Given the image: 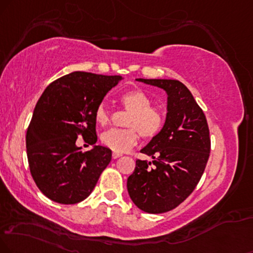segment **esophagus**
Returning <instances> with one entry per match:
<instances>
[{
    "label": "esophagus",
    "mask_w": 253,
    "mask_h": 253,
    "mask_svg": "<svg viewBox=\"0 0 253 253\" xmlns=\"http://www.w3.org/2000/svg\"><path fill=\"white\" fill-rule=\"evenodd\" d=\"M122 156V154H120V152H112V158L114 160H117V158H120Z\"/></svg>",
    "instance_id": "1"
}]
</instances>
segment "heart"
Listing matches in <instances>:
<instances>
[{"label":"heart","mask_w":253,"mask_h":253,"mask_svg":"<svg viewBox=\"0 0 253 253\" xmlns=\"http://www.w3.org/2000/svg\"><path fill=\"white\" fill-rule=\"evenodd\" d=\"M123 108L130 112L126 121L129 129H111L103 133L101 139L107 148L115 152L129 151L138 143V132L143 137L151 138L161 131L163 126V114L160 109L152 107V98L143 90H130L121 97ZM96 122L107 126L110 122L111 112L105 103H101L95 111Z\"/></svg>","instance_id":"obj_1"}]
</instances>
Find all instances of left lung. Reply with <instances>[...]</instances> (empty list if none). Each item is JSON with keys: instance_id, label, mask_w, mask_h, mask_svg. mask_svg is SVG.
Instances as JSON below:
<instances>
[{"instance_id": "8db88e82", "label": "left lung", "mask_w": 253, "mask_h": 253, "mask_svg": "<svg viewBox=\"0 0 253 253\" xmlns=\"http://www.w3.org/2000/svg\"><path fill=\"white\" fill-rule=\"evenodd\" d=\"M136 81L167 92V117L161 131L141 150L151 156L152 162L136 161L126 188L137 208L148 213H163L185 201L204 172L210 155L208 122L179 81Z\"/></svg>"}]
</instances>
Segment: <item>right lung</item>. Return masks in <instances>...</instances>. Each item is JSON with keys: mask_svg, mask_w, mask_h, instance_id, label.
Returning a JSON list of instances; mask_svg holds the SVG:
<instances>
[{"mask_svg": "<svg viewBox=\"0 0 253 253\" xmlns=\"http://www.w3.org/2000/svg\"><path fill=\"white\" fill-rule=\"evenodd\" d=\"M122 80L75 71L49 84L40 97L27 130V156L37 188L51 201L85 199L110 163V149L94 145L83 153L76 139L82 135L97 142L96 108Z\"/></svg>", "mask_w": 253, "mask_h": 253, "instance_id": "add662e5", "label": "right lung"}]
</instances>
